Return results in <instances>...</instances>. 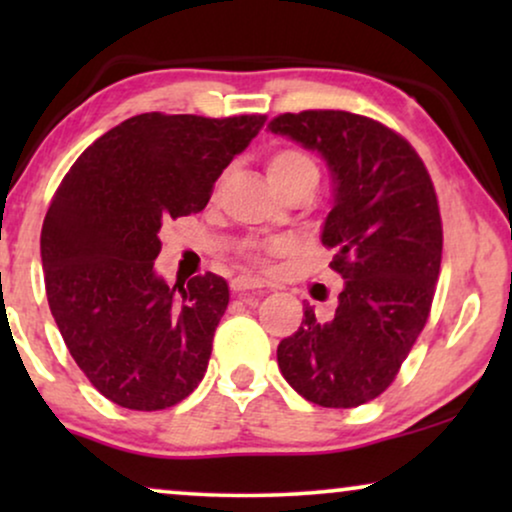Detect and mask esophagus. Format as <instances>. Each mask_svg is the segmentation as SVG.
I'll use <instances>...</instances> for the list:
<instances>
[{
    "mask_svg": "<svg viewBox=\"0 0 512 512\" xmlns=\"http://www.w3.org/2000/svg\"><path fill=\"white\" fill-rule=\"evenodd\" d=\"M230 289H233V293H261L263 284L254 277L242 275V277H235L233 282H230Z\"/></svg>",
    "mask_w": 512,
    "mask_h": 512,
    "instance_id": "obj_1",
    "label": "esophagus"
}]
</instances>
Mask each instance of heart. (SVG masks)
Segmentation results:
<instances>
[{
	"label": "heart",
	"instance_id": "obj_1",
	"mask_svg": "<svg viewBox=\"0 0 512 512\" xmlns=\"http://www.w3.org/2000/svg\"><path fill=\"white\" fill-rule=\"evenodd\" d=\"M268 179L272 181V186L284 188L293 184V181L300 179H317L319 181V167L314 160L307 156V153L298 151V149H279L270 156L268 160ZM289 251V244L286 242H272L263 254H249V261H254L258 265H263L268 261V256H279Z\"/></svg>",
	"mask_w": 512,
	"mask_h": 512
}]
</instances>
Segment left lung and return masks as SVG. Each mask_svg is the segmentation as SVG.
Listing matches in <instances>:
<instances>
[{"instance_id": "obj_1", "label": "left lung", "mask_w": 512, "mask_h": 512, "mask_svg": "<svg viewBox=\"0 0 512 512\" xmlns=\"http://www.w3.org/2000/svg\"><path fill=\"white\" fill-rule=\"evenodd\" d=\"M326 160L333 205L321 242L345 279L331 319L305 305L300 328L277 347L284 380L321 408H356L394 382L429 319L443 226L422 158L373 118L317 109L268 125Z\"/></svg>"}]
</instances>
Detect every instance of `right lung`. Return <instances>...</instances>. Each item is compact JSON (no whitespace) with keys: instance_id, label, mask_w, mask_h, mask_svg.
<instances>
[{"instance_id":"obj_1","label":"right lung","mask_w":512,"mask_h":512,"mask_svg":"<svg viewBox=\"0 0 512 512\" xmlns=\"http://www.w3.org/2000/svg\"><path fill=\"white\" fill-rule=\"evenodd\" d=\"M265 116H132L81 153L41 228L46 296L90 384L128 410H165L205 377L226 279L170 286L153 268L160 226L205 209L214 181Z\"/></svg>"}]
</instances>
